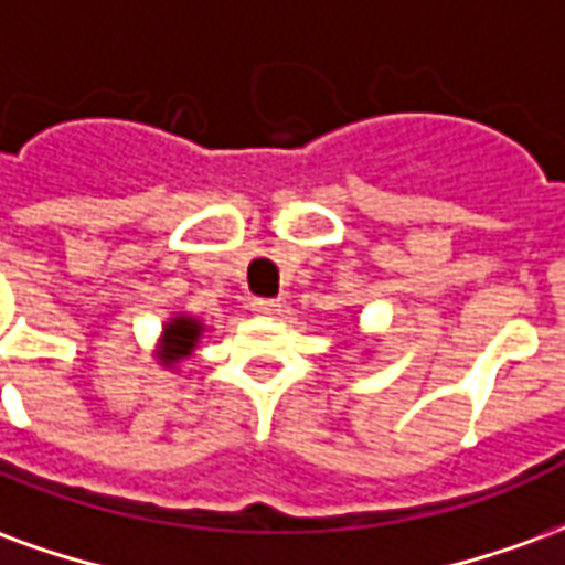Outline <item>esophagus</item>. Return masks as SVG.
<instances>
[{"label": "esophagus", "mask_w": 565, "mask_h": 565, "mask_svg": "<svg viewBox=\"0 0 565 565\" xmlns=\"http://www.w3.org/2000/svg\"><path fill=\"white\" fill-rule=\"evenodd\" d=\"M250 311L259 315V318H271V315L281 311V302L278 299H250Z\"/></svg>", "instance_id": "obj_1"}]
</instances>
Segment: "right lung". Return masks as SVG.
<instances>
[{
	"mask_svg": "<svg viewBox=\"0 0 565 565\" xmlns=\"http://www.w3.org/2000/svg\"><path fill=\"white\" fill-rule=\"evenodd\" d=\"M199 335H202V323H199V320L174 318L172 323L166 327V332H162V366H174L178 360H184V356L193 354Z\"/></svg>",
	"mask_w": 565,
	"mask_h": 565,
	"instance_id": "right-lung-1",
	"label": "right lung"
}]
</instances>
